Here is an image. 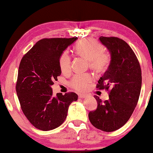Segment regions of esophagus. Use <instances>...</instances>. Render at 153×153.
Here are the masks:
<instances>
[{"label": "esophagus", "mask_w": 153, "mask_h": 153, "mask_svg": "<svg viewBox=\"0 0 153 153\" xmlns=\"http://www.w3.org/2000/svg\"><path fill=\"white\" fill-rule=\"evenodd\" d=\"M78 96L79 98H85L86 97H87V96H86L85 94H79Z\"/></svg>", "instance_id": "34e87169"}]
</instances>
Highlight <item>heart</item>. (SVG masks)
I'll list each match as a JSON object with an SVG mask.
<instances>
[{
    "mask_svg": "<svg viewBox=\"0 0 153 153\" xmlns=\"http://www.w3.org/2000/svg\"><path fill=\"white\" fill-rule=\"evenodd\" d=\"M76 53L89 61L90 67L97 71H102L109 63V55L103 52V48L99 43L91 39H84L76 46ZM59 66L62 73L71 69V57L68 52H64L59 59ZM93 81L90 74H78L73 77L71 85L79 91H85Z\"/></svg>",
    "mask_w": 153,
    "mask_h": 153,
    "instance_id": "heart-1",
    "label": "heart"
}]
</instances>
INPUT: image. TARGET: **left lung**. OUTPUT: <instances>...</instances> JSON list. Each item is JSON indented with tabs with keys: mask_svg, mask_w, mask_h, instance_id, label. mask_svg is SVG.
<instances>
[{
	"mask_svg": "<svg viewBox=\"0 0 153 153\" xmlns=\"http://www.w3.org/2000/svg\"><path fill=\"white\" fill-rule=\"evenodd\" d=\"M99 40L109 51L111 60L97 87L110 89V92L109 99L105 101L94 96L98 106L89 113V119L95 128L113 132L126 123L137 106L141 88V70L134 51L125 41L105 36H100Z\"/></svg>",
	"mask_w": 153,
	"mask_h": 153,
	"instance_id": "8db88e82",
	"label": "left lung"
}]
</instances>
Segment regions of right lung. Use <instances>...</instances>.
<instances>
[{
    "label": "right lung",
    "mask_w": 153,
    "mask_h": 153,
    "mask_svg": "<svg viewBox=\"0 0 153 153\" xmlns=\"http://www.w3.org/2000/svg\"><path fill=\"white\" fill-rule=\"evenodd\" d=\"M77 39H43L23 56L19 68L16 94L23 114L39 130L48 131L61 126L68 107L78 96L71 92L53 95L51 86L61 75L59 59Z\"/></svg>",
    "instance_id": "1"
}]
</instances>
